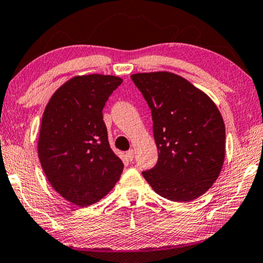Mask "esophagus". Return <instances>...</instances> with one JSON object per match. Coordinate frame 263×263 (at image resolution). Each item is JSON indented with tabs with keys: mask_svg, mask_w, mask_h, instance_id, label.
I'll return each instance as SVG.
<instances>
[{
	"mask_svg": "<svg viewBox=\"0 0 263 263\" xmlns=\"http://www.w3.org/2000/svg\"><path fill=\"white\" fill-rule=\"evenodd\" d=\"M126 157L128 158V160L132 161L133 159H135V149H128V151L126 152Z\"/></svg>",
	"mask_w": 263,
	"mask_h": 263,
	"instance_id": "obj_1",
	"label": "esophagus"
}]
</instances>
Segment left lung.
Listing matches in <instances>:
<instances>
[{
	"instance_id": "1",
	"label": "left lung",
	"mask_w": 263,
	"mask_h": 263,
	"mask_svg": "<svg viewBox=\"0 0 263 263\" xmlns=\"http://www.w3.org/2000/svg\"><path fill=\"white\" fill-rule=\"evenodd\" d=\"M133 83L151 109L158 148L154 167L143 177L156 193L189 202L206 193L221 172L224 124L206 93L172 72L135 73Z\"/></svg>"
}]
</instances>
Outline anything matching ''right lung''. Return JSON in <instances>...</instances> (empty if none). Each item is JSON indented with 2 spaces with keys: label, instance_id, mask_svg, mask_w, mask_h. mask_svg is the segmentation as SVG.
<instances>
[{
  "label": "right lung",
  "instance_id": "right-lung-1",
  "mask_svg": "<svg viewBox=\"0 0 263 263\" xmlns=\"http://www.w3.org/2000/svg\"><path fill=\"white\" fill-rule=\"evenodd\" d=\"M123 79L76 76L50 98L41 123L39 158L57 193L84 207L114 189L124 164L112 151L103 109Z\"/></svg>",
  "mask_w": 263,
  "mask_h": 263
}]
</instances>
